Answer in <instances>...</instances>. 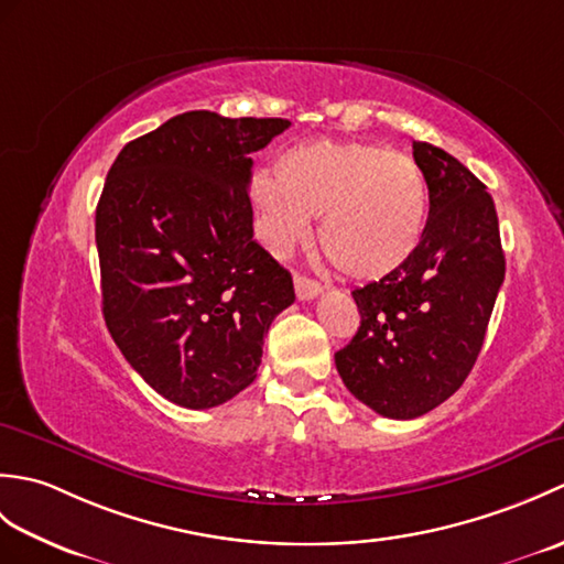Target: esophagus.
I'll return each instance as SVG.
<instances>
[{"label":"esophagus","instance_id":"34e87169","mask_svg":"<svg viewBox=\"0 0 564 564\" xmlns=\"http://www.w3.org/2000/svg\"><path fill=\"white\" fill-rule=\"evenodd\" d=\"M322 293V285L313 279H307V275H295V295L297 301H313V297H317Z\"/></svg>","mask_w":564,"mask_h":564}]
</instances>
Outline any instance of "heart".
Listing matches in <instances>:
<instances>
[{
    "instance_id": "1",
    "label": "heart",
    "mask_w": 564,
    "mask_h": 564,
    "mask_svg": "<svg viewBox=\"0 0 564 564\" xmlns=\"http://www.w3.org/2000/svg\"><path fill=\"white\" fill-rule=\"evenodd\" d=\"M257 227L275 254L303 242L319 218V245L351 279H380L410 259L426 218L424 176L410 154L373 142L310 140L283 152L279 174L249 178Z\"/></svg>"
}]
</instances>
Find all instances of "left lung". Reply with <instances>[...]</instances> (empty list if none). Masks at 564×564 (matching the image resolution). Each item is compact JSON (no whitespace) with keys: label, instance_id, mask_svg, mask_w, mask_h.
Wrapping results in <instances>:
<instances>
[{"label":"left lung","instance_id":"left-lung-1","mask_svg":"<svg viewBox=\"0 0 564 564\" xmlns=\"http://www.w3.org/2000/svg\"><path fill=\"white\" fill-rule=\"evenodd\" d=\"M429 186V218L402 267L356 289V337L334 354L356 400L390 419H414L446 402L482 349L505 251L495 200L453 154L414 142Z\"/></svg>","mask_w":564,"mask_h":564}]
</instances>
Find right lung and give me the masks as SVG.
Here are the masks:
<instances>
[{
    "label": "right lung",
    "instance_id": "1",
    "mask_svg": "<svg viewBox=\"0 0 564 564\" xmlns=\"http://www.w3.org/2000/svg\"><path fill=\"white\" fill-rule=\"evenodd\" d=\"M285 118L174 116L118 152L97 206L104 319L162 398L210 410L257 378L263 334L295 301L254 239L251 152Z\"/></svg>",
    "mask_w": 564,
    "mask_h": 564
}]
</instances>
